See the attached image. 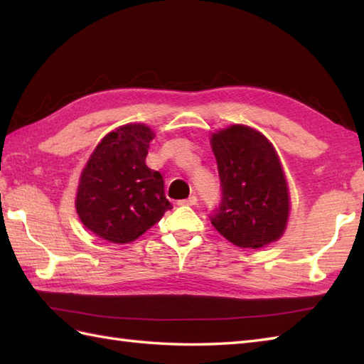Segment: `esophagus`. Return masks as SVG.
<instances>
[{"label":"esophagus","instance_id":"34e87169","mask_svg":"<svg viewBox=\"0 0 364 364\" xmlns=\"http://www.w3.org/2000/svg\"><path fill=\"white\" fill-rule=\"evenodd\" d=\"M178 205H180V206H194V205H197V197L196 196H191L186 200H180V202H178Z\"/></svg>","mask_w":364,"mask_h":364}]
</instances>
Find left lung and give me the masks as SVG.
Here are the masks:
<instances>
[{
  "instance_id": "1",
  "label": "left lung",
  "mask_w": 364,
  "mask_h": 364,
  "mask_svg": "<svg viewBox=\"0 0 364 364\" xmlns=\"http://www.w3.org/2000/svg\"><path fill=\"white\" fill-rule=\"evenodd\" d=\"M222 200L210 215L219 233L241 249H261L284 233L288 183L278 154L259 131L231 125L211 137Z\"/></svg>"
}]
</instances>
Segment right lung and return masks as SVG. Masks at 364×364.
<instances>
[{
  "mask_svg": "<svg viewBox=\"0 0 364 364\" xmlns=\"http://www.w3.org/2000/svg\"><path fill=\"white\" fill-rule=\"evenodd\" d=\"M153 137L146 125L129 123L106 134L90 154L75 206L82 225L98 237L133 242L172 210L162 175L145 164Z\"/></svg>",
  "mask_w": 364,
  "mask_h": 364,
  "instance_id": "1",
  "label": "right lung"
}]
</instances>
